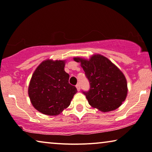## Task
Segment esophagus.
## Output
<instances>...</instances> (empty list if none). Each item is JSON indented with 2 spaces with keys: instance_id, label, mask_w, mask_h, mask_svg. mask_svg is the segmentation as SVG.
Here are the masks:
<instances>
[{
  "instance_id": "1",
  "label": "esophagus",
  "mask_w": 152,
  "mask_h": 152,
  "mask_svg": "<svg viewBox=\"0 0 152 152\" xmlns=\"http://www.w3.org/2000/svg\"><path fill=\"white\" fill-rule=\"evenodd\" d=\"M76 88H77V90H78V91H80V84H77V85L76 86Z\"/></svg>"
}]
</instances>
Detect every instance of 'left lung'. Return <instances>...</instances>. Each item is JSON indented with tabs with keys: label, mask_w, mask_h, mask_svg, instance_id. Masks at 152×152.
<instances>
[{
	"label": "left lung",
	"mask_w": 152,
	"mask_h": 152,
	"mask_svg": "<svg viewBox=\"0 0 152 152\" xmlns=\"http://www.w3.org/2000/svg\"><path fill=\"white\" fill-rule=\"evenodd\" d=\"M80 62L90 90L83 91L90 106L103 112L118 108L125 101L128 93L127 80L116 65L101 55H94L90 59L74 57Z\"/></svg>",
	"instance_id": "obj_1"
}]
</instances>
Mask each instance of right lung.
<instances>
[{
	"label": "right lung",
	"instance_id": "add662e5",
	"mask_svg": "<svg viewBox=\"0 0 152 152\" xmlns=\"http://www.w3.org/2000/svg\"><path fill=\"white\" fill-rule=\"evenodd\" d=\"M65 61L47 59L36 69L28 86V96L34 108L42 114L56 116L70 105L77 89L69 83Z\"/></svg>",
	"mask_w": 152,
	"mask_h": 152
}]
</instances>
